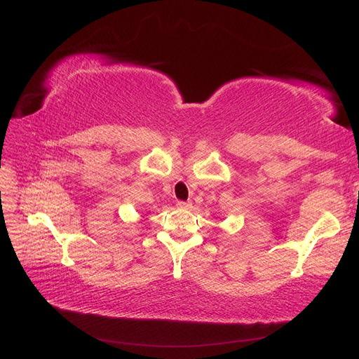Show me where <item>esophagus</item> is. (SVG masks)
I'll return each instance as SVG.
<instances>
[{"mask_svg": "<svg viewBox=\"0 0 359 359\" xmlns=\"http://www.w3.org/2000/svg\"><path fill=\"white\" fill-rule=\"evenodd\" d=\"M191 206H192L191 201H183V200L177 201V208H180V209H189Z\"/></svg>", "mask_w": 359, "mask_h": 359, "instance_id": "esophagus-1", "label": "esophagus"}]
</instances>
